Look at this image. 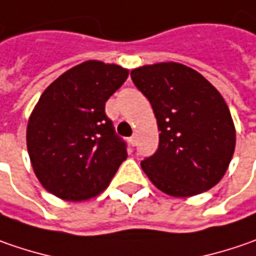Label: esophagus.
Wrapping results in <instances>:
<instances>
[{"label":"esophagus","mask_w":256,"mask_h":256,"mask_svg":"<svg viewBox=\"0 0 256 256\" xmlns=\"http://www.w3.org/2000/svg\"><path fill=\"white\" fill-rule=\"evenodd\" d=\"M128 142H130L131 146H135V144H136V138H135V136H130V138H128Z\"/></svg>","instance_id":"1"}]
</instances>
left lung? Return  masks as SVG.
<instances>
[{"label":"left lung","instance_id":"8db88e82","mask_svg":"<svg viewBox=\"0 0 256 256\" xmlns=\"http://www.w3.org/2000/svg\"><path fill=\"white\" fill-rule=\"evenodd\" d=\"M131 78L151 102L160 145L141 162L150 181L174 198L210 191L221 181L235 151L236 132L220 91L180 62L134 68Z\"/></svg>","mask_w":256,"mask_h":256}]
</instances>
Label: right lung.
Wrapping results in <instances>:
<instances>
[{"label":"right lung","instance_id":"right-lung-1","mask_svg":"<svg viewBox=\"0 0 256 256\" xmlns=\"http://www.w3.org/2000/svg\"><path fill=\"white\" fill-rule=\"evenodd\" d=\"M121 65L90 60L46 86L30 115L26 148L35 176L52 195L81 202L100 195L126 160L105 102L128 78Z\"/></svg>","mask_w":256,"mask_h":256}]
</instances>
